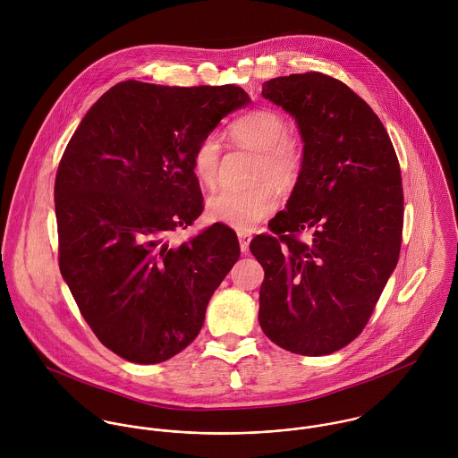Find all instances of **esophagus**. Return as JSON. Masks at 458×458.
Here are the masks:
<instances>
[{
    "mask_svg": "<svg viewBox=\"0 0 458 458\" xmlns=\"http://www.w3.org/2000/svg\"><path fill=\"white\" fill-rule=\"evenodd\" d=\"M238 238H240V249H242V252L247 254L249 249H250L252 234H249V233H238Z\"/></svg>",
    "mask_w": 458,
    "mask_h": 458,
    "instance_id": "esophagus-1",
    "label": "esophagus"
}]
</instances>
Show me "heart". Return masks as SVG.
<instances>
[{"label":"heart","mask_w":458,"mask_h":458,"mask_svg":"<svg viewBox=\"0 0 458 458\" xmlns=\"http://www.w3.org/2000/svg\"><path fill=\"white\" fill-rule=\"evenodd\" d=\"M229 135L240 146L258 151L256 180L289 187L298 178L303 160L301 144L287 133V122L280 113L273 109L250 111L231 123ZM218 160L220 140L215 133H208L192 153V165L202 183L216 182ZM276 208L278 194L267 183L250 189H220L208 200L209 216L238 231H252Z\"/></svg>","instance_id":"heart-1"}]
</instances>
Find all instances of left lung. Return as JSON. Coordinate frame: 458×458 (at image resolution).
<instances>
[{
	"instance_id": "left-lung-1",
	"label": "left lung",
	"mask_w": 458,
	"mask_h": 458,
	"mask_svg": "<svg viewBox=\"0 0 458 458\" xmlns=\"http://www.w3.org/2000/svg\"><path fill=\"white\" fill-rule=\"evenodd\" d=\"M262 97L294 118L303 160L273 234L250 242L264 267L259 325L285 351L325 356L361 333L398 262L400 165L377 114L344 82L291 73L266 81Z\"/></svg>"
}]
</instances>
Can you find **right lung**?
<instances>
[{
    "label": "right lung",
    "instance_id": "obj_1",
    "mask_svg": "<svg viewBox=\"0 0 458 458\" xmlns=\"http://www.w3.org/2000/svg\"><path fill=\"white\" fill-rule=\"evenodd\" d=\"M249 104L234 84L125 81L93 104L66 146L55 185L60 269L97 338L127 361L183 351L240 258L224 224L182 245L169 236L202 211L199 140Z\"/></svg>",
    "mask_w": 458,
    "mask_h": 458
}]
</instances>
